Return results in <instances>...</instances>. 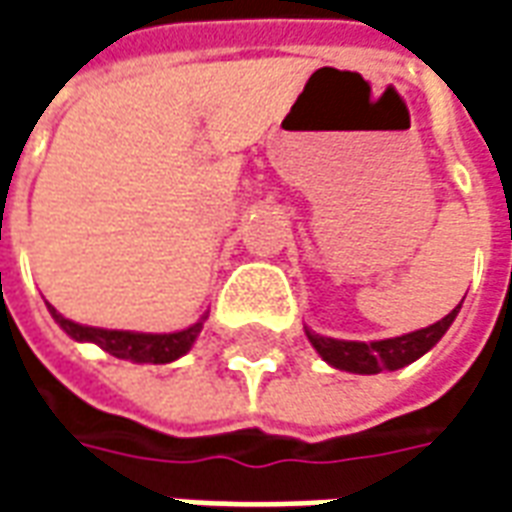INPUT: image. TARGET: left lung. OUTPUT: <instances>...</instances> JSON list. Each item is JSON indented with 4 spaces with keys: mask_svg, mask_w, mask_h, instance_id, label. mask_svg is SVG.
<instances>
[{
    "mask_svg": "<svg viewBox=\"0 0 512 512\" xmlns=\"http://www.w3.org/2000/svg\"><path fill=\"white\" fill-rule=\"evenodd\" d=\"M461 310V304L444 315L441 321H436L433 326H425V329H417V332L400 334V337H389V340H373V343H359V340H334V337H323V334H315L312 329H304L307 332V340L312 343V348L321 354L323 362H329L337 370H345V373H359V376H376V373H392V370H400V367L417 362L419 356H425L439 343L444 332L450 329L455 315Z\"/></svg>",
    "mask_w": 512,
    "mask_h": 512,
    "instance_id": "8db88e82",
    "label": "left lung"
}]
</instances>
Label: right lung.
Segmentation results:
<instances>
[{
  "label": "right lung",
  "instance_id": "1",
  "mask_svg": "<svg viewBox=\"0 0 512 512\" xmlns=\"http://www.w3.org/2000/svg\"><path fill=\"white\" fill-rule=\"evenodd\" d=\"M49 312L54 321L60 323V329L76 343H95L104 348L106 354L117 359H128L136 365H167L191 351L194 340L200 337L202 323L208 315H202L200 321L191 323L189 329L169 334H147V332H120V329H98V326H82V323L62 318L60 312L49 304Z\"/></svg>",
  "mask_w": 512,
  "mask_h": 512
}]
</instances>
